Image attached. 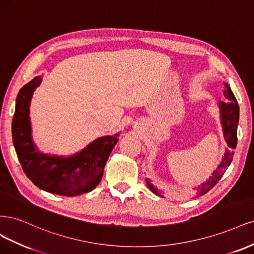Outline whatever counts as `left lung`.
<instances>
[{
  "instance_id": "8db88e82",
  "label": "left lung",
  "mask_w": 254,
  "mask_h": 254,
  "mask_svg": "<svg viewBox=\"0 0 254 254\" xmlns=\"http://www.w3.org/2000/svg\"><path fill=\"white\" fill-rule=\"evenodd\" d=\"M224 95L228 99V101L227 102L219 101L218 106L220 110V120H222L224 137L226 139V142L229 146V149L226 150V152L224 154V157L222 159V162L219 163L216 170L209 177V179H207V182L202 183L200 186L196 188L195 198L199 197V196H201L203 194H206L218 183L219 179L222 178V176L224 175L227 168L230 166V163L233 158V155H234L233 149L236 148L237 126H239V119H240V106H239V103H237L235 96L233 95V93L231 91L230 86H229L227 83H225ZM146 185H148L149 189L153 193L160 196V197H163V196L161 195L162 191L158 190L156 187L153 186L150 179H146Z\"/></svg>"
}]
</instances>
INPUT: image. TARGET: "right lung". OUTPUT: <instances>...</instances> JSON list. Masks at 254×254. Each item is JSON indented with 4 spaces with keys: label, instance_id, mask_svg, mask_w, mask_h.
<instances>
[{
    "label": "right lung",
    "instance_id": "obj_1",
    "mask_svg": "<svg viewBox=\"0 0 254 254\" xmlns=\"http://www.w3.org/2000/svg\"><path fill=\"white\" fill-rule=\"evenodd\" d=\"M42 78L35 77L18 94L12 119V141L26 176L41 190L64 196L91 192L100 183L103 169L114 146L116 134L104 136L89 143L71 156L41 153L31 138L29 104Z\"/></svg>",
    "mask_w": 254,
    "mask_h": 254
}]
</instances>
